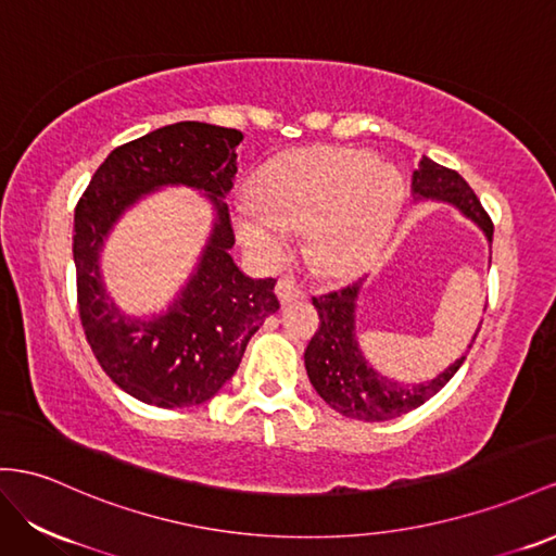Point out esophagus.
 Instances as JSON below:
<instances>
[{
    "label": "esophagus",
    "instance_id": "esophagus-1",
    "mask_svg": "<svg viewBox=\"0 0 556 556\" xmlns=\"http://www.w3.org/2000/svg\"><path fill=\"white\" fill-rule=\"evenodd\" d=\"M275 293H277L281 305L298 303V301H303V298H305V291L298 287L293 279H279L277 287H275Z\"/></svg>",
    "mask_w": 556,
    "mask_h": 556
}]
</instances>
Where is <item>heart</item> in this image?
Wrapping results in <instances>:
<instances>
[{
  "instance_id": "obj_1",
  "label": "heart",
  "mask_w": 556,
  "mask_h": 556,
  "mask_svg": "<svg viewBox=\"0 0 556 556\" xmlns=\"http://www.w3.org/2000/svg\"><path fill=\"white\" fill-rule=\"evenodd\" d=\"M253 204L235 211L239 244L263 265H279L307 227V251L321 275L362 273L386 249L400 218L406 180L366 150L315 148L269 162L253 182Z\"/></svg>"
}]
</instances>
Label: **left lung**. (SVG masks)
<instances>
[{
    "label": "left lung",
    "mask_w": 556,
    "mask_h": 556,
    "mask_svg": "<svg viewBox=\"0 0 556 556\" xmlns=\"http://www.w3.org/2000/svg\"><path fill=\"white\" fill-rule=\"evenodd\" d=\"M416 202H441L458 208L472 220L489 241L493 239V223L481 208L475 190L455 170L439 166L430 156H422L414 170ZM364 279L350 283L343 291L315 298L321 326L305 350V368L312 388L338 414L352 420L380 422L400 418L434 396L463 366L479 329L460 359L448 364L444 371L427 382H400L376 371L368 364L357 338V301Z\"/></svg>",
    "instance_id": "obj_1"
}]
</instances>
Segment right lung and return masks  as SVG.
<instances>
[{"label":"right lung","instance_id":"add662e5","mask_svg":"<svg viewBox=\"0 0 556 556\" xmlns=\"http://www.w3.org/2000/svg\"><path fill=\"white\" fill-rule=\"evenodd\" d=\"M241 131L178 122L112 150L75 208L77 301L84 333L117 388L160 408L216 396L244 357L251 336L279 309L275 279H251L232 261L223 204L237 174ZM164 187L202 191L214 208L207 244L189 281L164 311L131 316L109 295L100 253L123 213Z\"/></svg>","mask_w":556,"mask_h":556}]
</instances>
